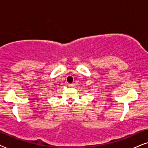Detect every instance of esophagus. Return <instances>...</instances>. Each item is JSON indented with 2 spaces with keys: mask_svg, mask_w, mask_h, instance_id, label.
Instances as JSON below:
<instances>
[{
  "mask_svg": "<svg viewBox=\"0 0 148 148\" xmlns=\"http://www.w3.org/2000/svg\"><path fill=\"white\" fill-rule=\"evenodd\" d=\"M74 86V84H68V86Z\"/></svg>",
  "mask_w": 148,
  "mask_h": 148,
  "instance_id": "34e87169",
  "label": "esophagus"
}]
</instances>
